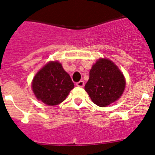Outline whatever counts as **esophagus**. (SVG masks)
I'll return each mask as SVG.
<instances>
[{
  "label": "esophagus",
  "mask_w": 155,
  "mask_h": 155,
  "mask_svg": "<svg viewBox=\"0 0 155 155\" xmlns=\"http://www.w3.org/2000/svg\"><path fill=\"white\" fill-rule=\"evenodd\" d=\"M76 86L79 87H83L84 86V81H79V82L76 83Z\"/></svg>",
  "instance_id": "1"
}]
</instances>
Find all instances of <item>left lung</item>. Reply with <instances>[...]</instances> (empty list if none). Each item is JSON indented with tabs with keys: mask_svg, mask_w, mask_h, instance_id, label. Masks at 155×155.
<instances>
[{
	"mask_svg": "<svg viewBox=\"0 0 155 155\" xmlns=\"http://www.w3.org/2000/svg\"><path fill=\"white\" fill-rule=\"evenodd\" d=\"M125 87V78L118 66L110 59L101 58L92 66L84 90L93 103L107 107L122 96Z\"/></svg>",
	"mask_w": 155,
	"mask_h": 155,
	"instance_id": "obj_1",
	"label": "left lung"
}]
</instances>
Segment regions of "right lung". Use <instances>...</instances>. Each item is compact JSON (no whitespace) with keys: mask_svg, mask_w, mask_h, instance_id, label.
<instances>
[{"mask_svg":"<svg viewBox=\"0 0 155 155\" xmlns=\"http://www.w3.org/2000/svg\"><path fill=\"white\" fill-rule=\"evenodd\" d=\"M31 87L37 99L48 106H54L65 99L74 84L61 63L54 61L49 62L37 73Z\"/></svg>","mask_w":155,"mask_h":155,"instance_id":"1","label":"right lung"}]
</instances>
